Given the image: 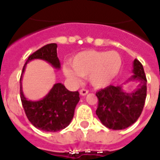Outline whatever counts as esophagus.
Segmentation results:
<instances>
[{
	"label": "esophagus",
	"mask_w": 160,
	"mask_h": 160,
	"mask_svg": "<svg viewBox=\"0 0 160 160\" xmlns=\"http://www.w3.org/2000/svg\"><path fill=\"white\" fill-rule=\"evenodd\" d=\"M88 93H89V91H88L87 90H85V89H82V90H80V95H82V96H85V95H86Z\"/></svg>",
	"instance_id": "obj_1"
}]
</instances>
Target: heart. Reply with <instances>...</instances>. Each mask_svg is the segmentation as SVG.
<instances>
[{
	"label": "heart",
	"mask_w": 160,
	"mask_h": 160,
	"mask_svg": "<svg viewBox=\"0 0 160 160\" xmlns=\"http://www.w3.org/2000/svg\"><path fill=\"white\" fill-rule=\"evenodd\" d=\"M70 65L72 68H63V72L68 79L77 82L78 75L88 76L92 86L103 88L109 85L119 75L122 58L116 51H85L75 55Z\"/></svg>",
	"instance_id": "b5f03b06"
}]
</instances>
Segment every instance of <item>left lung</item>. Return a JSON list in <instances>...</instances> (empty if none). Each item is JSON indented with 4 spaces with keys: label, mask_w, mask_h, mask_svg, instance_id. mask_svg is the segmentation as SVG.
<instances>
[{
    "label": "left lung",
    "mask_w": 160,
    "mask_h": 160,
    "mask_svg": "<svg viewBox=\"0 0 160 160\" xmlns=\"http://www.w3.org/2000/svg\"><path fill=\"white\" fill-rule=\"evenodd\" d=\"M133 75L124 84L137 83L136 89L125 92L122 85H109L96 93V114L105 127L114 130L124 129L137 121L144 108L147 92V80L143 65L138 60L133 62Z\"/></svg>",
    "instance_id": "8db88e82"
}]
</instances>
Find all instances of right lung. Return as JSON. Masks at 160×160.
Here are the masks:
<instances>
[{
  "instance_id": "right-lung-1",
  "label": "right lung",
  "mask_w": 160,
  "mask_h": 160,
  "mask_svg": "<svg viewBox=\"0 0 160 160\" xmlns=\"http://www.w3.org/2000/svg\"><path fill=\"white\" fill-rule=\"evenodd\" d=\"M57 45L48 44L31 55L24 65L20 79V93L24 110L29 121L38 129L56 132L70 124L80 96L78 91H70L61 83H56L49 93L39 100H29L22 90V77L26 65L33 60H43L54 68L60 70V62L57 56Z\"/></svg>"
}]
</instances>
